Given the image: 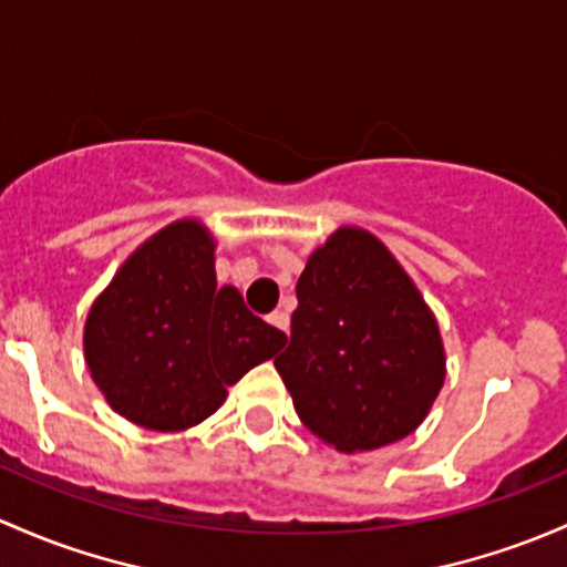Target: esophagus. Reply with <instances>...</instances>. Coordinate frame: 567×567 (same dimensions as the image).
Returning <instances> with one entry per match:
<instances>
[{
    "instance_id": "1",
    "label": "esophagus",
    "mask_w": 567,
    "mask_h": 567,
    "mask_svg": "<svg viewBox=\"0 0 567 567\" xmlns=\"http://www.w3.org/2000/svg\"><path fill=\"white\" fill-rule=\"evenodd\" d=\"M268 323H271L274 329L288 333L290 331V315L282 312V309H274V312L268 315Z\"/></svg>"
}]
</instances>
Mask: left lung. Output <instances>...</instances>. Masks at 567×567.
Segmentation results:
<instances>
[{
	"label": "left lung",
	"mask_w": 567,
	"mask_h": 567,
	"mask_svg": "<svg viewBox=\"0 0 567 567\" xmlns=\"http://www.w3.org/2000/svg\"><path fill=\"white\" fill-rule=\"evenodd\" d=\"M290 344L274 367L303 426L337 451L419 429L445 380L437 320L380 238L339 228L296 285Z\"/></svg>",
	"instance_id": "8db88e82"
}]
</instances>
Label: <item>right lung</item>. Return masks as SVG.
Wrapping results in <instances>:
<instances>
[{
    "mask_svg": "<svg viewBox=\"0 0 567 567\" xmlns=\"http://www.w3.org/2000/svg\"><path fill=\"white\" fill-rule=\"evenodd\" d=\"M285 342L236 288H217L214 236L198 219H178L146 238L83 326V355L105 402L154 432L206 421L228 385Z\"/></svg>",
    "mask_w": 567,
    "mask_h": 567,
    "instance_id": "right-lung-1",
    "label": "right lung"
}]
</instances>
